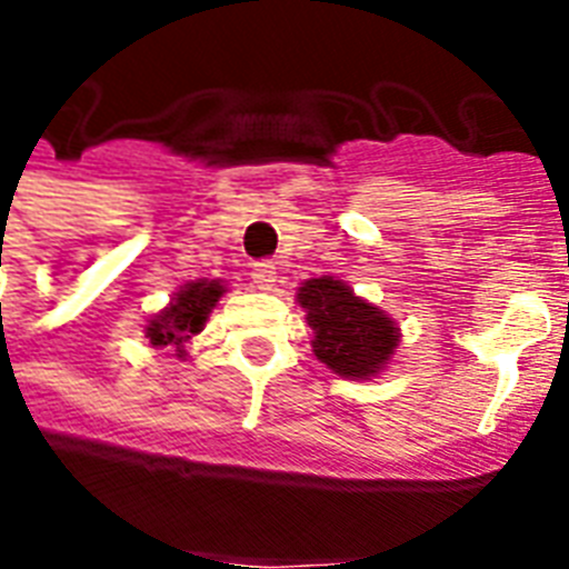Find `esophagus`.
Returning a JSON list of instances; mask_svg holds the SVG:
<instances>
[{
	"instance_id": "esophagus-1",
	"label": "esophagus",
	"mask_w": 569,
	"mask_h": 569,
	"mask_svg": "<svg viewBox=\"0 0 569 569\" xmlns=\"http://www.w3.org/2000/svg\"><path fill=\"white\" fill-rule=\"evenodd\" d=\"M249 277H252V283L259 286V289H271L277 283V264L273 261H256Z\"/></svg>"
}]
</instances>
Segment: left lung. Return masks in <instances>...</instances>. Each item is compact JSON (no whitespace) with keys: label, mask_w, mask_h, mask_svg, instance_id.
<instances>
[{"label":"left lung","mask_w":569,"mask_h":569,"mask_svg":"<svg viewBox=\"0 0 569 569\" xmlns=\"http://www.w3.org/2000/svg\"><path fill=\"white\" fill-rule=\"evenodd\" d=\"M298 301L308 310L313 329V353L335 375L345 378H371L387 366L399 345L393 320L371 308L369 301L353 296V289L332 277L308 280L298 289Z\"/></svg>","instance_id":"left-lung-1"}]
</instances>
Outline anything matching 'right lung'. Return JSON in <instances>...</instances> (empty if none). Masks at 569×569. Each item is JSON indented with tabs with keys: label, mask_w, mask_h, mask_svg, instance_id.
<instances>
[{
	"label": "right lung",
	"mask_w": 569,
	"mask_h": 569,
	"mask_svg": "<svg viewBox=\"0 0 569 569\" xmlns=\"http://www.w3.org/2000/svg\"><path fill=\"white\" fill-rule=\"evenodd\" d=\"M224 286L219 280H194L186 283L176 298L170 301V308H163L154 320L146 326V338L151 347H173L176 357H186V341L191 335H198L207 326L210 310L216 308V301L222 298Z\"/></svg>",
	"instance_id": "add662e5"
}]
</instances>
